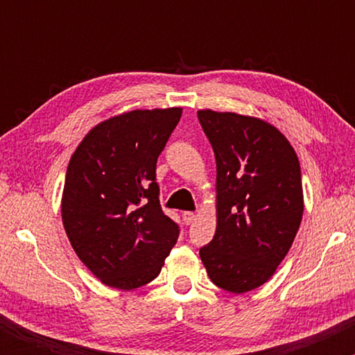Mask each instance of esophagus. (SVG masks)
Here are the masks:
<instances>
[{"label": "esophagus", "instance_id": "1", "mask_svg": "<svg viewBox=\"0 0 355 355\" xmlns=\"http://www.w3.org/2000/svg\"><path fill=\"white\" fill-rule=\"evenodd\" d=\"M182 217H183V222H185L187 225H190V223L195 220V214L193 211H183Z\"/></svg>", "mask_w": 355, "mask_h": 355}]
</instances>
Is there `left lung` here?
<instances>
[{"label":"left lung","mask_w":355,"mask_h":355,"mask_svg":"<svg viewBox=\"0 0 355 355\" xmlns=\"http://www.w3.org/2000/svg\"><path fill=\"white\" fill-rule=\"evenodd\" d=\"M197 115L217 162V230L200 259L217 287L243 294L266 284L294 243L304 214L299 158L262 118Z\"/></svg>","instance_id":"obj_1"}]
</instances>
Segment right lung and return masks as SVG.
Segmentation results:
<instances>
[{
	"instance_id": "add662e5",
	"label": "right lung",
	"mask_w": 355,
	"mask_h": 355,
	"mask_svg": "<svg viewBox=\"0 0 355 355\" xmlns=\"http://www.w3.org/2000/svg\"><path fill=\"white\" fill-rule=\"evenodd\" d=\"M180 116L178 107L120 113L93 126L71 155L61 220L78 259L108 287L152 282L177 243L155 170Z\"/></svg>"
}]
</instances>
